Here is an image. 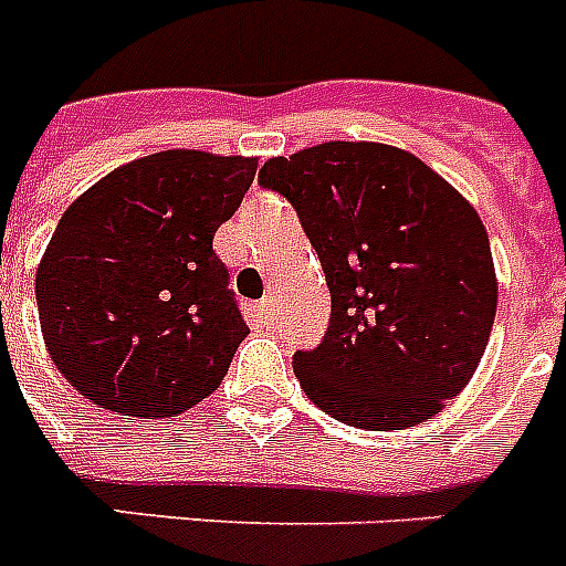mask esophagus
I'll return each mask as SVG.
<instances>
[{
	"label": "esophagus",
	"mask_w": 566,
	"mask_h": 566,
	"mask_svg": "<svg viewBox=\"0 0 566 566\" xmlns=\"http://www.w3.org/2000/svg\"><path fill=\"white\" fill-rule=\"evenodd\" d=\"M275 298L273 296H264L259 302V307H255V314H259V323L261 325H273L275 323Z\"/></svg>",
	"instance_id": "1"
}]
</instances>
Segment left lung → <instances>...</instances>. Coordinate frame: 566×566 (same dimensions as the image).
Here are the masks:
<instances>
[{
    "label": "left lung",
    "instance_id": "obj_1",
    "mask_svg": "<svg viewBox=\"0 0 566 566\" xmlns=\"http://www.w3.org/2000/svg\"><path fill=\"white\" fill-rule=\"evenodd\" d=\"M261 186L291 200L331 291V323L296 352L298 387L331 418L403 430L474 378L497 314L480 214L410 150L323 142L273 156Z\"/></svg>",
    "mask_w": 566,
    "mask_h": 566
}]
</instances>
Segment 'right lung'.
<instances>
[{"label":"right lung","instance_id":"right-lung-1","mask_svg":"<svg viewBox=\"0 0 566 566\" xmlns=\"http://www.w3.org/2000/svg\"><path fill=\"white\" fill-rule=\"evenodd\" d=\"M255 171V156L159 150L63 211L34 293L45 348L84 398L168 418L220 387L250 328L211 241Z\"/></svg>","mask_w":566,"mask_h":566}]
</instances>
